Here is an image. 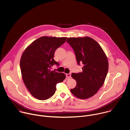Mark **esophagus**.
Here are the masks:
<instances>
[{
	"instance_id": "obj_1",
	"label": "esophagus",
	"mask_w": 130,
	"mask_h": 130,
	"mask_svg": "<svg viewBox=\"0 0 130 130\" xmlns=\"http://www.w3.org/2000/svg\"><path fill=\"white\" fill-rule=\"evenodd\" d=\"M66 79H69V78H71V74L70 73H66Z\"/></svg>"
}]
</instances>
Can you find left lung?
<instances>
[{"mask_svg": "<svg viewBox=\"0 0 130 130\" xmlns=\"http://www.w3.org/2000/svg\"><path fill=\"white\" fill-rule=\"evenodd\" d=\"M66 42L74 50L78 64H83L82 72L71 74L77 84L70 91L79 99L90 98L104 83L108 69L107 58L100 45L89 37L68 38Z\"/></svg>", "mask_w": 130, "mask_h": 130, "instance_id": "8db88e82", "label": "left lung"}]
</instances>
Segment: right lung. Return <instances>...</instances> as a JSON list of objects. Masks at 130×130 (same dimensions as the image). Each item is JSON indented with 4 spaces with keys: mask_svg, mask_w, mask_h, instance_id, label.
I'll list each match as a JSON object with an SVG mask.
<instances>
[{
    "mask_svg": "<svg viewBox=\"0 0 130 130\" xmlns=\"http://www.w3.org/2000/svg\"><path fill=\"white\" fill-rule=\"evenodd\" d=\"M66 39V37L42 36L23 52L20 60L22 79L30 94L36 99L50 98L55 93L56 84L65 79V74L51 71L50 68L59 64L53 59L54 54Z\"/></svg>",
    "mask_w": 130,
    "mask_h": 130,
    "instance_id": "1",
    "label": "right lung"
}]
</instances>
